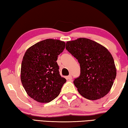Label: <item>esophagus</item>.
I'll return each mask as SVG.
<instances>
[{
    "label": "esophagus",
    "mask_w": 128,
    "mask_h": 128,
    "mask_svg": "<svg viewBox=\"0 0 128 128\" xmlns=\"http://www.w3.org/2000/svg\"><path fill=\"white\" fill-rule=\"evenodd\" d=\"M66 79L68 80V81H71V80H72V76L71 75H69V76H67V77H66Z\"/></svg>",
    "instance_id": "obj_1"
}]
</instances>
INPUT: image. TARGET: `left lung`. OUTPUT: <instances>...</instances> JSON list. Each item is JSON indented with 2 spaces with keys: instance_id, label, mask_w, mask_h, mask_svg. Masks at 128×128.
Returning a JSON list of instances; mask_svg holds the SVG:
<instances>
[{
  "instance_id": "obj_1",
  "label": "left lung",
  "mask_w": 128,
  "mask_h": 128,
  "mask_svg": "<svg viewBox=\"0 0 128 128\" xmlns=\"http://www.w3.org/2000/svg\"><path fill=\"white\" fill-rule=\"evenodd\" d=\"M66 48L80 64V75L73 81L80 94L89 100L107 94L116 76L114 58L108 50L85 38L68 41Z\"/></svg>"
}]
</instances>
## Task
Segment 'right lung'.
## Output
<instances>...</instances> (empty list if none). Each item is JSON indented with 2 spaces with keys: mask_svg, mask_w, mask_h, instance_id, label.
<instances>
[{
  "mask_svg": "<svg viewBox=\"0 0 128 128\" xmlns=\"http://www.w3.org/2000/svg\"><path fill=\"white\" fill-rule=\"evenodd\" d=\"M63 41L47 39L28 48L21 68L22 86L30 97L40 103H48L59 95L66 79L62 77L58 57L65 48Z\"/></svg>",
  "mask_w": 128,
  "mask_h": 128,
  "instance_id": "obj_1",
  "label": "right lung"
}]
</instances>
